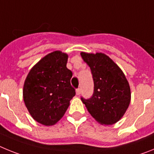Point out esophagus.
<instances>
[{
	"label": "esophagus",
	"mask_w": 154,
	"mask_h": 154,
	"mask_svg": "<svg viewBox=\"0 0 154 154\" xmlns=\"http://www.w3.org/2000/svg\"><path fill=\"white\" fill-rule=\"evenodd\" d=\"M80 93H81V89L79 88V89H76V95H77V96H79Z\"/></svg>",
	"instance_id": "34e87169"
}]
</instances>
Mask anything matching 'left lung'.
Returning <instances> with one entry per match:
<instances>
[{
    "label": "left lung",
    "mask_w": 154,
    "mask_h": 154,
    "mask_svg": "<svg viewBox=\"0 0 154 154\" xmlns=\"http://www.w3.org/2000/svg\"><path fill=\"white\" fill-rule=\"evenodd\" d=\"M81 56L90 67L94 82L92 97H82V101L100 124H114L123 117L130 103V87L126 76L103 53L81 52Z\"/></svg>",
    "instance_id": "8db88e82"
}]
</instances>
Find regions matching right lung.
<instances>
[{
  "mask_svg": "<svg viewBox=\"0 0 154 154\" xmlns=\"http://www.w3.org/2000/svg\"><path fill=\"white\" fill-rule=\"evenodd\" d=\"M67 61L65 53H49L34 65L24 81V104L32 118L45 126H52L60 120L75 96Z\"/></svg>",
  "mask_w": 154,
  "mask_h": 154,
  "instance_id": "add662e5",
  "label": "right lung"
}]
</instances>
